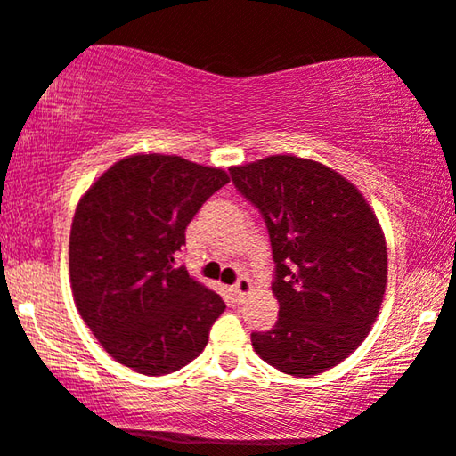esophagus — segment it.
Segmentation results:
<instances>
[{
  "instance_id": "obj_1",
  "label": "esophagus",
  "mask_w": 456,
  "mask_h": 456,
  "mask_svg": "<svg viewBox=\"0 0 456 456\" xmlns=\"http://www.w3.org/2000/svg\"><path fill=\"white\" fill-rule=\"evenodd\" d=\"M232 295H234V298L236 301H245V297L247 295H251V290H253V286H251V280L248 278H239L236 280V284H232Z\"/></svg>"
}]
</instances>
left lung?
<instances>
[{"instance_id":"8db88e82","label":"left lung","mask_w":456,"mask_h":456,"mask_svg":"<svg viewBox=\"0 0 456 456\" xmlns=\"http://www.w3.org/2000/svg\"><path fill=\"white\" fill-rule=\"evenodd\" d=\"M236 191L264 217L276 264V326L253 332L255 353L297 378L345 361L376 322L388 253L378 217L332 167L270 155L230 167Z\"/></svg>"}]
</instances>
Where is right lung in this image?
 <instances>
[{
	"instance_id": "obj_1",
	"label": "right lung",
	"mask_w": 456,
	"mask_h": 456,
	"mask_svg": "<svg viewBox=\"0 0 456 456\" xmlns=\"http://www.w3.org/2000/svg\"><path fill=\"white\" fill-rule=\"evenodd\" d=\"M228 183L220 167L178 155H130L80 199L70 230L74 303L118 363L164 376L208 345L226 305L176 255L201 205Z\"/></svg>"
}]
</instances>
